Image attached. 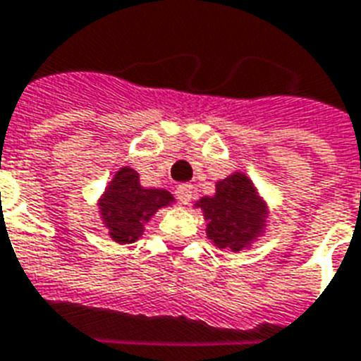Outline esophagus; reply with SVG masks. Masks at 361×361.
<instances>
[{
  "label": "esophagus",
  "mask_w": 361,
  "mask_h": 361,
  "mask_svg": "<svg viewBox=\"0 0 361 361\" xmlns=\"http://www.w3.org/2000/svg\"><path fill=\"white\" fill-rule=\"evenodd\" d=\"M192 192H195V187L189 185V183H183V185L176 187V197L181 204H189L192 198Z\"/></svg>",
  "instance_id": "esophagus-1"
}]
</instances>
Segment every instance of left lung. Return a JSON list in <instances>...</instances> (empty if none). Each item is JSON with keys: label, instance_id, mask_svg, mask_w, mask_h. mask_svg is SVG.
Wrapping results in <instances>:
<instances>
[{"label": "left lung", "instance_id": "1", "mask_svg": "<svg viewBox=\"0 0 361 361\" xmlns=\"http://www.w3.org/2000/svg\"><path fill=\"white\" fill-rule=\"evenodd\" d=\"M197 206L204 212L206 234L217 249L241 251L257 240L266 225V204L241 172L217 181L214 197L200 198Z\"/></svg>", "mask_w": 361, "mask_h": 361}]
</instances>
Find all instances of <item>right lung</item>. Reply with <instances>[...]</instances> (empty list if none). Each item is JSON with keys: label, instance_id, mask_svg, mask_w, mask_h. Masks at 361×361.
I'll use <instances>...</instances> for the list:
<instances>
[{"label": "right lung", "instance_id": "right-lung-1", "mask_svg": "<svg viewBox=\"0 0 361 361\" xmlns=\"http://www.w3.org/2000/svg\"><path fill=\"white\" fill-rule=\"evenodd\" d=\"M170 202L174 197L166 189H144L138 172L123 166L99 200V209L110 238L118 243H133L142 236L144 223Z\"/></svg>", "mask_w": 361, "mask_h": 361}]
</instances>
